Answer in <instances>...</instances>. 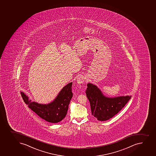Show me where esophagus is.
<instances>
[{"label":"esophagus","instance_id":"34e87169","mask_svg":"<svg viewBox=\"0 0 156 156\" xmlns=\"http://www.w3.org/2000/svg\"><path fill=\"white\" fill-rule=\"evenodd\" d=\"M85 78L83 77H80L77 78V82L78 84H82L84 82Z\"/></svg>","mask_w":156,"mask_h":156}]
</instances>
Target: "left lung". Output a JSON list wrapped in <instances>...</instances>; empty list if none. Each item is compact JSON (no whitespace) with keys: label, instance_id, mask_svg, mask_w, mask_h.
I'll use <instances>...</instances> for the list:
<instances>
[{"label":"left lung","instance_id":"left-lung-1","mask_svg":"<svg viewBox=\"0 0 156 156\" xmlns=\"http://www.w3.org/2000/svg\"><path fill=\"white\" fill-rule=\"evenodd\" d=\"M86 94L90 101L92 115L100 121L113 117L126 105L131 96L106 97L100 90L92 84H87Z\"/></svg>","mask_w":156,"mask_h":156}]
</instances>
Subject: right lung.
<instances>
[{
	"instance_id": "right-lung-1",
	"label": "right lung",
	"mask_w": 156,
	"mask_h": 156,
	"mask_svg": "<svg viewBox=\"0 0 156 156\" xmlns=\"http://www.w3.org/2000/svg\"><path fill=\"white\" fill-rule=\"evenodd\" d=\"M72 87V82L65 86L56 99L47 105L31 102L24 93L21 92V94L25 103L41 118L49 122L57 123L66 116L69 102L73 97Z\"/></svg>"
}]
</instances>
